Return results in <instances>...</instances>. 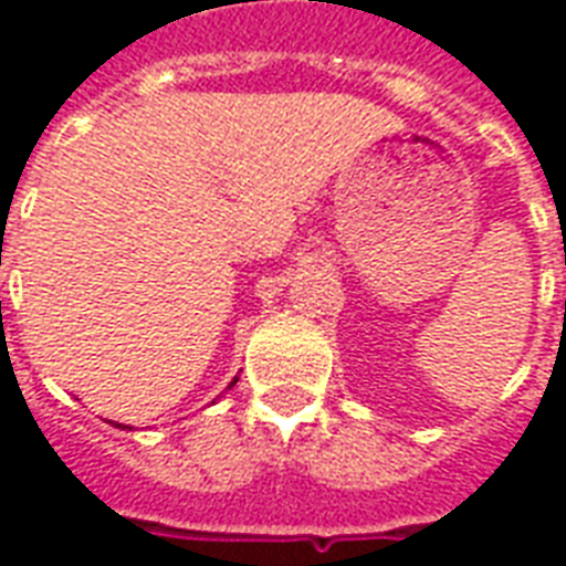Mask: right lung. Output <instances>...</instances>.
I'll list each match as a JSON object with an SVG mask.
<instances>
[{"label": "right lung", "mask_w": 566, "mask_h": 566, "mask_svg": "<svg viewBox=\"0 0 566 566\" xmlns=\"http://www.w3.org/2000/svg\"><path fill=\"white\" fill-rule=\"evenodd\" d=\"M235 381H239V379H233V381H230V388H233V385H235Z\"/></svg>", "instance_id": "right-lung-1"}]
</instances>
